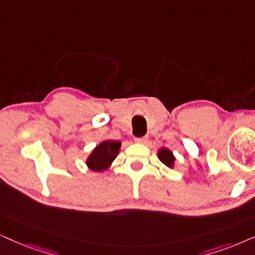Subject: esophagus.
<instances>
[{
    "label": "esophagus",
    "mask_w": 255,
    "mask_h": 255,
    "mask_svg": "<svg viewBox=\"0 0 255 255\" xmlns=\"http://www.w3.org/2000/svg\"><path fill=\"white\" fill-rule=\"evenodd\" d=\"M135 142H139V144H146L147 142V137H140V138H134Z\"/></svg>",
    "instance_id": "obj_1"
}]
</instances>
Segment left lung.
Returning <instances> with one entry per match:
<instances>
[{"mask_svg":"<svg viewBox=\"0 0 255 255\" xmlns=\"http://www.w3.org/2000/svg\"><path fill=\"white\" fill-rule=\"evenodd\" d=\"M158 156L160 159V161L162 163H165L167 167L169 168H173L174 167V162H175V156L173 155L172 151H169L168 148H161L158 151Z\"/></svg>","mask_w":255,"mask_h":255,"instance_id":"obj_1","label":"left lung"}]
</instances>
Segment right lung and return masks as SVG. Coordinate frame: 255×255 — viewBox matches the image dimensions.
I'll use <instances>...</instances> for the list:
<instances>
[{
    "mask_svg": "<svg viewBox=\"0 0 255 255\" xmlns=\"http://www.w3.org/2000/svg\"><path fill=\"white\" fill-rule=\"evenodd\" d=\"M121 141L104 140L96 146L87 158V166L94 172H103L108 169L120 153Z\"/></svg>",
    "mask_w": 255,
    "mask_h": 255,
    "instance_id": "add662e5",
    "label": "right lung"
}]
</instances>
